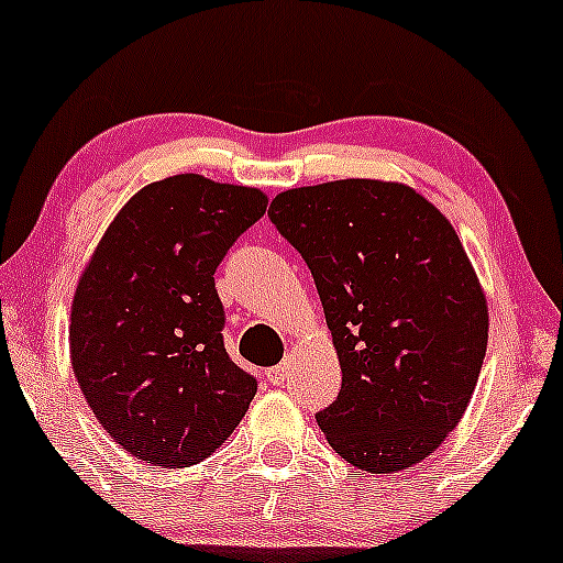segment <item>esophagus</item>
I'll return each instance as SVG.
<instances>
[{"instance_id": "esophagus-1", "label": "esophagus", "mask_w": 563, "mask_h": 563, "mask_svg": "<svg viewBox=\"0 0 563 563\" xmlns=\"http://www.w3.org/2000/svg\"><path fill=\"white\" fill-rule=\"evenodd\" d=\"M287 375H289V362H282V364H276L274 369H268V372H265V377H268V380L274 383V385H282L284 380H287Z\"/></svg>"}]
</instances>
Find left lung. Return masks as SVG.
Masks as SVG:
<instances>
[{"label": "left lung", "instance_id": "left-lung-1", "mask_svg": "<svg viewBox=\"0 0 563 563\" xmlns=\"http://www.w3.org/2000/svg\"><path fill=\"white\" fill-rule=\"evenodd\" d=\"M268 218L311 268L343 372L316 422L356 468H412L454 431L484 364L489 313L463 242L404 183L289 188Z\"/></svg>", "mask_w": 563, "mask_h": 563}]
</instances>
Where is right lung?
<instances>
[{"mask_svg": "<svg viewBox=\"0 0 563 563\" xmlns=\"http://www.w3.org/2000/svg\"><path fill=\"white\" fill-rule=\"evenodd\" d=\"M265 207L257 188L194 173L148 183L81 271L68 327L74 375L132 457L197 465L255 399V377L225 353L214 271Z\"/></svg>", "mask_w": 563, "mask_h": 563, "instance_id": "obj_1", "label": "right lung"}]
</instances>
